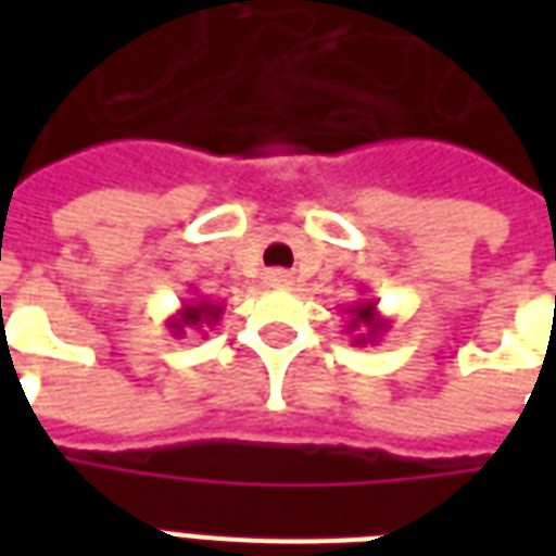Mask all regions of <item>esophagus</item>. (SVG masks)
<instances>
[{
	"label": "esophagus",
	"instance_id": "1",
	"mask_svg": "<svg viewBox=\"0 0 556 556\" xmlns=\"http://www.w3.org/2000/svg\"><path fill=\"white\" fill-rule=\"evenodd\" d=\"M267 286H277V289H286V286H291V277L286 274V270H270L267 274Z\"/></svg>",
	"mask_w": 556,
	"mask_h": 556
}]
</instances>
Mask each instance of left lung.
Segmentation results:
<instances>
[{"label": "left lung", "mask_w": 556, "mask_h": 556, "mask_svg": "<svg viewBox=\"0 0 556 556\" xmlns=\"http://www.w3.org/2000/svg\"><path fill=\"white\" fill-rule=\"evenodd\" d=\"M345 318H349L345 333L351 337V345H357V349L375 345L390 330V318L378 313V301H369V298L351 303L345 309Z\"/></svg>", "instance_id": "8db88e82"}]
</instances>
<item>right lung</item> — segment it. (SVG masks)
Returning <instances> with one entry per match:
<instances>
[{"label":"right lung","mask_w":556,"mask_h":556,"mask_svg":"<svg viewBox=\"0 0 556 556\" xmlns=\"http://www.w3.org/2000/svg\"><path fill=\"white\" fill-rule=\"evenodd\" d=\"M223 313H226L223 303L211 301L207 294H199L193 289L190 298L181 301V309L166 318V330L175 339L187 337V333H202V337H207V330H214L219 325Z\"/></svg>","instance_id":"1"}]
</instances>
